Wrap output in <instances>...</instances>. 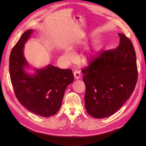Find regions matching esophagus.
I'll list each match as a JSON object with an SVG mask.
<instances>
[{
  "mask_svg": "<svg viewBox=\"0 0 146 146\" xmlns=\"http://www.w3.org/2000/svg\"><path fill=\"white\" fill-rule=\"evenodd\" d=\"M74 78L76 79H79L81 76V73L80 72V71L79 70H75V71L74 72Z\"/></svg>",
  "mask_w": 146,
  "mask_h": 146,
  "instance_id": "1",
  "label": "esophagus"
}]
</instances>
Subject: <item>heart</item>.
Segmentation results:
<instances>
[{
  "label": "heart",
  "instance_id": "1",
  "mask_svg": "<svg viewBox=\"0 0 146 146\" xmlns=\"http://www.w3.org/2000/svg\"><path fill=\"white\" fill-rule=\"evenodd\" d=\"M64 56H65V58H66V60L68 61H70L74 58V54H73V53L71 51H70L69 49H67V50H66V51H65ZM85 60L86 61L87 60L86 58H85Z\"/></svg>",
  "mask_w": 146,
  "mask_h": 146
}]
</instances>
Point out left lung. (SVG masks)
<instances>
[{
  "label": "left lung",
  "mask_w": 146,
  "mask_h": 146,
  "mask_svg": "<svg viewBox=\"0 0 146 146\" xmlns=\"http://www.w3.org/2000/svg\"><path fill=\"white\" fill-rule=\"evenodd\" d=\"M118 35L120 42L116 48L104 50L82 69L85 108L95 118L107 117L117 111L130 98L137 82L133 45L125 35Z\"/></svg>",
  "instance_id": "obj_1"
}]
</instances>
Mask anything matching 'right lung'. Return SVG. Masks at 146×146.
Returning <instances> with one entry per match:
<instances>
[{
	"label": "right lung",
	"mask_w": 146,
	"mask_h": 146,
	"mask_svg": "<svg viewBox=\"0 0 146 146\" xmlns=\"http://www.w3.org/2000/svg\"><path fill=\"white\" fill-rule=\"evenodd\" d=\"M33 30L22 35L12 48L10 56L9 71L16 98L30 111L42 117L55 114L60 108L67 86L73 82L71 69H63L48 65L43 69H35V74L25 72L29 67L23 49Z\"/></svg>",
	"instance_id": "add662e5"
}]
</instances>
